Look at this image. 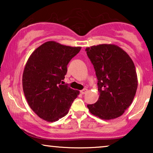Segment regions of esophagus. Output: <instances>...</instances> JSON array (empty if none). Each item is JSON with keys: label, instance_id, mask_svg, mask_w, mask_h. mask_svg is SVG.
Instances as JSON below:
<instances>
[{"label": "esophagus", "instance_id": "1", "mask_svg": "<svg viewBox=\"0 0 153 153\" xmlns=\"http://www.w3.org/2000/svg\"><path fill=\"white\" fill-rule=\"evenodd\" d=\"M87 91H88V90L86 88H83L82 91H81V93L82 94V95H84L85 93H87Z\"/></svg>", "mask_w": 153, "mask_h": 153}]
</instances>
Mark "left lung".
<instances>
[{
	"label": "left lung",
	"instance_id": "obj_1",
	"mask_svg": "<svg viewBox=\"0 0 153 153\" xmlns=\"http://www.w3.org/2000/svg\"><path fill=\"white\" fill-rule=\"evenodd\" d=\"M97 79L99 99L88 104L90 112L104 120L122 116L130 106L138 81L134 64L128 54L114 45H100L85 49Z\"/></svg>",
	"mask_w": 153,
	"mask_h": 153
}]
</instances>
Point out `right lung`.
Returning <instances> with one entry per match:
<instances>
[{"label": "right lung", "mask_w": 153, "mask_h": 153, "mask_svg": "<svg viewBox=\"0 0 153 153\" xmlns=\"http://www.w3.org/2000/svg\"><path fill=\"white\" fill-rule=\"evenodd\" d=\"M80 50L49 41L29 57L23 73V90L31 109L43 120L54 122L66 116L79 94L62 83L67 65Z\"/></svg>", "instance_id": "add662e5"}]
</instances>
